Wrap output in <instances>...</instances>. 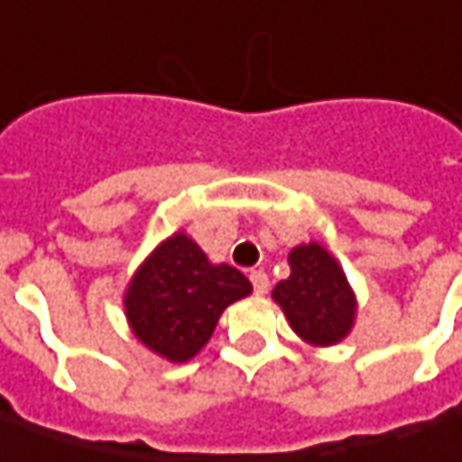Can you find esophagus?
Segmentation results:
<instances>
[{
	"instance_id": "34e87169",
	"label": "esophagus",
	"mask_w": 462,
	"mask_h": 462,
	"mask_svg": "<svg viewBox=\"0 0 462 462\" xmlns=\"http://www.w3.org/2000/svg\"><path fill=\"white\" fill-rule=\"evenodd\" d=\"M251 285H254L256 295H266L269 292V277H266V272H251Z\"/></svg>"
}]
</instances>
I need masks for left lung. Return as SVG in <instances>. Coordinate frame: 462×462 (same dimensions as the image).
Wrapping results in <instances>:
<instances>
[{"label":"left lung","instance_id":"8db88e82","mask_svg":"<svg viewBox=\"0 0 462 462\" xmlns=\"http://www.w3.org/2000/svg\"><path fill=\"white\" fill-rule=\"evenodd\" d=\"M290 277L274 287L290 327L311 345H335L353 327L356 300L350 285L319 243L298 245L290 254Z\"/></svg>","mask_w":462,"mask_h":462}]
</instances>
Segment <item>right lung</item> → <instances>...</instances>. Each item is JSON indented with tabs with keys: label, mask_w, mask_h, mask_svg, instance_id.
<instances>
[{
	"label": "right lung",
	"mask_w": 462,
	"mask_h": 462,
	"mask_svg": "<svg viewBox=\"0 0 462 462\" xmlns=\"http://www.w3.org/2000/svg\"><path fill=\"white\" fill-rule=\"evenodd\" d=\"M248 292L251 282L243 272L208 263L190 237L172 235L133 277L125 311L135 337L182 364L208 342L222 311Z\"/></svg>",
	"instance_id": "right-lung-1"
}]
</instances>
